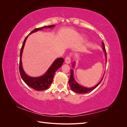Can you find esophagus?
<instances>
[{
	"label": "esophagus",
	"instance_id": "1",
	"mask_svg": "<svg viewBox=\"0 0 127 127\" xmlns=\"http://www.w3.org/2000/svg\"><path fill=\"white\" fill-rule=\"evenodd\" d=\"M71 61V57L69 56H68L66 57V58H65V62L67 64H69Z\"/></svg>",
	"mask_w": 127,
	"mask_h": 127
}]
</instances>
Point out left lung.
<instances>
[{
  "instance_id": "8db88e82",
  "label": "left lung",
  "mask_w": 127,
  "mask_h": 127,
  "mask_svg": "<svg viewBox=\"0 0 127 127\" xmlns=\"http://www.w3.org/2000/svg\"><path fill=\"white\" fill-rule=\"evenodd\" d=\"M102 45H103V49L104 51V52H105V57H106V50L105 48L104 43H103V42H102ZM74 65H75V63L72 64V66L74 67ZM103 78V77L102 78V79L101 80V81L99 82L96 85H95L94 87H92L91 88H87V87H84L82 85H79L78 83H77L76 82V80H75V79L74 78V70H73V69H71L70 77L69 80V86L71 88V89L73 92H75V93H77L85 94V93H87V92H89L93 91V90L95 89L96 87H97V86H98V85L102 82Z\"/></svg>"
}]
</instances>
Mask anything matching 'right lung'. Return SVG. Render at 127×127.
Masks as SVG:
<instances>
[{
    "instance_id": "right-lung-1",
    "label": "right lung",
    "mask_w": 127,
    "mask_h": 127,
    "mask_svg": "<svg viewBox=\"0 0 127 127\" xmlns=\"http://www.w3.org/2000/svg\"><path fill=\"white\" fill-rule=\"evenodd\" d=\"M54 26V25H49L48 26H45L42 27V28H40L35 29L34 30H33L26 37L23 43L21 49L20 57V66H19V69H20L21 76L22 79L23 80V81L27 84V85L36 91H41L48 89L53 82V78L56 71L62 66V64L64 61V59L63 58H59L57 59L53 63V64H51V66L50 67L49 69L45 72V74L44 75L40 77H30L25 74V71L23 70V68L22 67L21 58L23 50L25 41L30 34H32V33L35 32L37 31L41 30L44 28H51Z\"/></svg>"
}]
</instances>
